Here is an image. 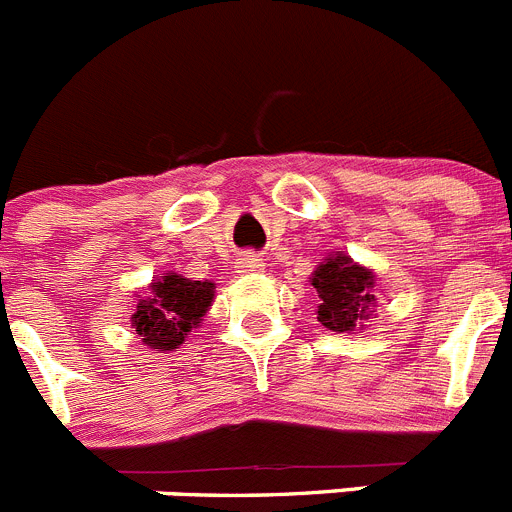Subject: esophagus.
<instances>
[{
	"mask_svg": "<svg viewBox=\"0 0 512 512\" xmlns=\"http://www.w3.org/2000/svg\"><path fill=\"white\" fill-rule=\"evenodd\" d=\"M238 269L246 271V274H251V271H261L264 269V259H261V256H256V253H246V256H241V259H238Z\"/></svg>",
	"mask_w": 512,
	"mask_h": 512,
	"instance_id": "34e87169",
	"label": "esophagus"
}]
</instances>
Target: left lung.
I'll return each mask as SVG.
<instances>
[{
  "instance_id": "8db88e82",
  "label": "left lung",
  "mask_w": 512,
  "mask_h": 512,
  "mask_svg": "<svg viewBox=\"0 0 512 512\" xmlns=\"http://www.w3.org/2000/svg\"><path fill=\"white\" fill-rule=\"evenodd\" d=\"M318 292V320L328 330L348 333L356 330L377 307L372 287L377 282L372 269L356 264L346 253L328 256L310 277Z\"/></svg>"
}]
</instances>
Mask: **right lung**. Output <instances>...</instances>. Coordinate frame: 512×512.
Here are the masks:
<instances>
[{
  "mask_svg": "<svg viewBox=\"0 0 512 512\" xmlns=\"http://www.w3.org/2000/svg\"><path fill=\"white\" fill-rule=\"evenodd\" d=\"M148 297L138 300L133 323L143 343L158 351H174L184 343L187 333L197 328L215 300V284L192 282L179 274L153 279Z\"/></svg>",
  "mask_w": 512,
  "mask_h": 512,
  "instance_id": "1",
  "label": "right lung"
}]
</instances>
